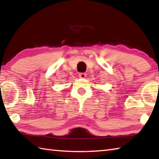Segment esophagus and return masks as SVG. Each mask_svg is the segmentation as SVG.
Here are the masks:
<instances>
[{"label": "esophagus", "mask_w": 159, "mask_h": 159, "mask_svg": "<svg viewBox=\"0 0 159 159\" xmlns=\"http://www.w3.org/2000/svg\"><path fill=\"white\" fill-rule=\"evenodd\" d=\"M86 74H85V73H80L79 74V78H80V79H85V78L86 77Z\"/></svg>", "instance_id": "34e87169"}]
</instances>
